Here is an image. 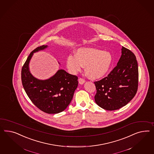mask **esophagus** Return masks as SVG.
<instances>
[{"mask_svg":"<svg viewBox=\"0 0 154 154\" xmlns=\"http://www.w3.org/2000/svg\"><path fill=\"white\" fill-rule=\"evenodd\" d=\"M79 84L83 85V83H85V80L83 79H82V78H79Z\"/></svg>","mask_w":154,"mask_h":154,"instance_id":"esophagus-1","label":"esophagus"}]
</instances>
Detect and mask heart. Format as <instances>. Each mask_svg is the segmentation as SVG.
Wrapping results in <instances>:
<instances>
[{"mask_svg":"<svg viewBox=\"0 0 154 154\" xmlns=\"http://www.w3.org/2000/svg\"><path fill=\"white\" fill-rule=\"evenodd\" d=\"M112 55L108 51L83 48L76 51L75 55H69L66 59V66L73 74L81 71L85 66V72L92 79L103 78L108 73L112 66Z\"/></svg>","mask_w":154,"mask_h":154,"instance_id":"b5f03b06","label":"heart"}]
</instances>
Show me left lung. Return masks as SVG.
Masks as SVG:
<instances>
[{
	"mask_svg": "<svg viewBox=\"0 0 154 154\" xmlns=\"http://www.w3.org/2000/svg\"><path fill=\"white\" fill-rule=\"evenodd\" d=\"M138 69L136 56L122 46V55L107 77L94 82L96 103L106 110H115L126 105L137 92Z\"/></svg>",
	"mask_w": 154,
	"mask_h": 154,
	"instance_id": "left-lung-1",
	"label": "left lung"
}]
</instances>
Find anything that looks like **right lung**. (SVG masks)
Here are the masks:
<instances>
[{
  "label": "right lung",
  "mask_w": 154,
  "mask_h": 154,
  "mask_svg": "<svg viewBox=\"0 0 154 154\" xmlns=\"http://www.w3.org/2000/svg\"><path fill=\"white\" fill-rule=\"evenodd\" d=\"M47 47L40 46L29 54L22 68L21 79L25 91L35 106L44 112L57 114L64 111L71 103L78 86V77L63 69H59L45 80L34 77L29 72V61L34 53Z\"/></svg>",
  "instance_id": "1"
}]
</instances>
